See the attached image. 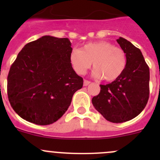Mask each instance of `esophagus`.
Wrapping results in <instances>:
<instances>
[{"instance_id":"34e87169","label":"esophagus","mask_w":160,"mask_h":160,"mask_svg":"<svg viewBox=\"0 0 160 160\" xmlns=\"http://www.w3.org/2000/svg\"><path fill=\"white\" fill-rule=\"evenodd\" d=\"M90 83V81H89V80H83V86H88V85H89Z\"/></svg>"}]
</instances>
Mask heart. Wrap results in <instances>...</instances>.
Here are the masks:
<instances>
[{"instance_id":"obj_1","label":"heart","mask_w":160,"mask_h":160,"mask_svg":"<svg viewBox=\"0 0 160 160\" xmlns=\"http://www.w3.org/2000/svg\"><path fill=\"white\" fill-rule=\"evenodd\" d=\"M72 68L83 75L92 63L93 77L111 82L117 80L125 70L126 54L123 49L108 42H95L84 45L81 49H73L70 55Z\"/></svg>"}]
</instances>
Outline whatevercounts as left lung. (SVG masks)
<instances>
[{"mask_svg": "<svg viewBox=\"0 0 160 160\" xmlns=\"http://www.w3.org/2000/svg\"><path fill=\"white\" fill-rule=\"evenodd\" d=\"M126 54L127 64L123 73L106 85L92 98V104L106 120L122 123L138 116L149 97V68L142 52L125 38L117 39Z\"/></svg>", "mask_w": 160, "mask_h": 160, "instance_id": "1", "label": "left lung"}]
</instances>
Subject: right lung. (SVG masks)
<instances>
[{"mask_svg":"<svg viewBox=\"0 0 160 160\" xmlns=\"http://www.w3.org/2000/svg\"><path fill=\"white\" fill-rule=\"evenodd\" d=\"M67 38L45 35L24 46L8 76V96L14 111L27 122L54 123L70 105L83 78L70 60Z\"/></svg>","mask_w":160,"mask_h":160,"instance_id":"add662e5","label":"right lung"}]
</instances>
